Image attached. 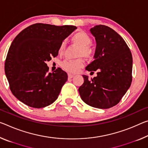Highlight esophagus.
<instances>
[{"label": "esophagus", "instance_id": "1", "mask_svg": "<svg viewBox=\"0 0 148 148\" xmlns=\"http://www.w3.org/2000/svg\"><path fill=\"white\" fill-rule=\"evenodd\" d=\"M68 77H69V79H71L74 77V75L71 74H68Z\"/></svg>", "mask_w": 148, "mask_h": 148}]
</instances>
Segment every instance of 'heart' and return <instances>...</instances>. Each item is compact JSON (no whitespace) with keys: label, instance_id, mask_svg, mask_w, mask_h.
<instances>
[{"label":"heart","instance_id":"heart-1","mask_svg":"<svg viewBox=\"0 0 148 148\" xmlns=\"http://www.w3.org/2000/svg\"><path fill=\"white\" fill-rule=\"evenodd\" d=\"M72 41L79 47L78 55L83 56L86 58L91 57L93 50L90 45L91 43V37L84 32H79L75 34L72 37ZM65 47L64 42L60 44L58 51L62 53ZM63 69L69 72H76L84 65V61L82 58L76 60H65L62 62Z\"/></svg>","mask_w":148,"mask_h":148}]
</instances>
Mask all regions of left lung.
Here are the masks:
<instances>
[{
	"label": "left lung",
	"instance_id": "left-lung-1",
	"mask_svg": "<svg viewBox=\"0 0 148 148\" xmlns=\"http://www.w3.org/2000/svg\"><path fill=\"white\" fill-rule=\"evenodd\" d=\"M96 48L94 60L86 67L88 71L97 70V76L88 79L82 75L84 84L78 89L82 99L98 109H109L118 104L132 82V57L120 35L104 25L90 29Z\"/></svg>",
	"mask_w": 148,
	"mask_h": 148
}]
</instances>
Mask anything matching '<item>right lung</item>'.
I'll use <instances>...</instances> for the list:
<instances>
[{
    "label": "right lung",
    "mask_w": 148,
    "mask_h": 148,
    "mask_svg": "<svg viewBox=\"0 0 148 148\" xmlns=\"http://www.w3.org/2000/svg\"><path fill=\"white\" fill-rule=\"evenodd\" d=\"M77 27L35 23L14 39L7 54L4 70L12 94L34 108L52 104L58 97L68 75L60 68L48 72L46 62L57 57L62 41Z\"/></svg>",
    "instance_id": "right-lung-1"
}]
</instances>
